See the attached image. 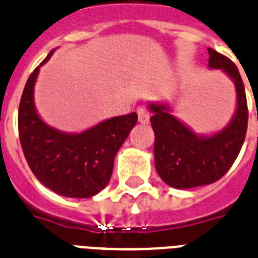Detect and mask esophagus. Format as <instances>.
<instances>
[{"mask_svg": "<svg viewBox=\"0 0 258 258\" xmlns=\"http://www.w3.org/2000/svg\"><path fill=\"white\" fill-rule=\"evenodd\" d=\"M138 118H139V122L143 124H148L149 123V112L144 105H140L138 107Z\"/></svg>", "mask_w": 258, "mask_h": 258, "instance_id": "1", "label": "esophagus"}]
</instances>
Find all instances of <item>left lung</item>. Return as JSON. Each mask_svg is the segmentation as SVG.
Here are the masks:
<instances>
[{"mask_svg":"<svg viewBox=\"0 0 258 258\" xmlns=\"http://www.w3.org/2000/svg\"><path fill=\"white\" fill-rule=\"evenodd\" d=\"M210 68L223 69L233 80L237 109L232 122L222 133L199 138L162 105H151L155 131V165L162 181L176 189L209 185L229 170L243 147L248 127L245 89L235 62L209 48Z\"/></svg>","mask_w":258,"mask_h":258,"instance_id":"8db88e82","label":"left lung"}]
</instances>
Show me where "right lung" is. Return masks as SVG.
Wrapping results in <instances>:
<instances>
[{
    "label": "right lung",
    "instance_id": "obj_1",
    "mask_svg": "<svg viewBox=\"0 0 258 258\" xmlns=\"http://www.w3.org/2000/svg\"><path fill=\"white\" fill-rule=\"evenodd\" d=\"M52 51L40 62L51 57ZM39 67L30 75L18 110L23 155L36 178L52 191L69 198H89L107 185L118 149L138 122V114L115 116L77 135L45 124L34 107Z\"/></svg>",
    "mask_w": 258,
    "mask_h": 258
}]
</instances>
